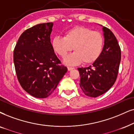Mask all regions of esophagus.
<instances>
[{
    "mask_svg": "<svg viewBox=\"0 0 134 134\" xmlns=\"http://www.w3.org/2000/svg\"><path fill=\"white\" fill-rule=\"evenodd\" d=\"M67 69H68V70H73V69H74L75 68H74V67H67Z\"/></svg>",
    "mask_w": 134,
    "mask_h": 134,
    "instance_id": "esophagus-1",
    "label": "esophagus"
}]
</instances>
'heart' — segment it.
<instances>
[{
	"label": "heart",
	"mask_w": 134,
	"mask_h": 134,
	"mask_svg": "<svg viewBox=\"0 0 134 134\" xmlns=\"http://www.w3.org/2000/svg\"><path fill=\"white\" fill-rule=\"evenodd\" d=\"M104 45V38L101 33L92 31L85 27L76 26L64 33V36L52 38L51 46L55 53L65 57L72 51L75 52L64 59L68 65L81 63L91 64L100 56Z\"/></svg>",
	"instance_id": "b5f03b06"
}]
</instances>
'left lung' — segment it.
Wrapping results in <instances>:
<instances>
[{"label":"left lung","instance_id":"1","mask_svg":"<svg viewBox=\"0 0 134 134\" xmlns=\"http://www.w3.org/2000/svg\"><path fill=\"white\" fill-rule=\"evenodd\" d=\"M104 44L100 56L86 68H78L80 87L85 95L97 97L111 88L116 82L121 59L118 40L113 32L103 26Z\"/></svg>","mask_w":134,"mask_h":134}]
</instances>
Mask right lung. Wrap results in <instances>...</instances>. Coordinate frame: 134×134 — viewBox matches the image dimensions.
Masks as SVG:
<instances>
[{
    "label": "right lung",
    "mask_w": 134,
    "mask_h": 134,
    "mask_svg": "<svg viewBox=\"0 0 134 134\" xmlns=\"http://www.w3.org/2000/svg\"><path fill=\"white\" fill-rule=\"evenodd\" d=\"M53 23L35 25L25 30L13 51V62L21 87L31 96L45 98L51 95L67 72L51 46Z\"/></svg>",
    "instance_id": "obj_1"
}]
</instances>
